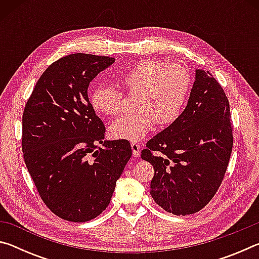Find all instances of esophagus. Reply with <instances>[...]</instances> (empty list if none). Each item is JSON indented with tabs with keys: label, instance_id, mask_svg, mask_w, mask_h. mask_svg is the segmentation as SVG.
Masks as SVG:
<instances>
[{
	"label": "esophagus",
	"instance_id": "34e87169",
	"mask_svg": "<svg viewBox=\"0 0 259 259\" xmlns=\"http://www.w3.org/2000/svg\"><path fill=\"white\" fill-rule=\"evenodd\" d=\"M131 150H133V153H134V156H139L140 155V145L138 143H131Z\"/></svg>",
	"mask_w": 259,
	"mask_h": 259
}]
</instances>
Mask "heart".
<instances>
[{"label": "heart", "mask_w": 259, "mask_h": 259, "mask_svg": "<svg viewBox=\"0 0 259 259\" xmlns=\"http://www.w3.org/2000/svg\"><path fill=\"white\" fill-rule=\"evenodd\" d=\"M120 84L128 94L138 95L137 112L114 121L109 133L114 138L136 142L145 137L155 122L164 126L182 115L191 94L192 76L181 64L146 59L122 73ZM123 99V93L114 87L100 85L90 95L91 106L106 116L117 115Z\"/></svg>", "instance_id": "b5f03b06"}]
</instances>
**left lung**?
<instances>
[{"instance_id":"1","label":"left lung","mask_w":259,"mask_h":259,"mask_svg":"<svg viewBox=\"0 0 259 259\" xmlns=\"http://www.w3.org/2000/svg\"><path fill=\"white\" fill-rule=\"evenodd\" d=\"M230 104L209 71L196 69L182 115L150 139L142 159L154 168L151 195L165 211L192 214L205 207L225 176L233 147Z\"/></svg>"}]
</instances>
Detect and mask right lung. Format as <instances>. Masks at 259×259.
<instances>
[{
    "label": "right lung",
    "instance_id": "right-lung-1",
    "mask_svg": "<svg viewBox=\"0 0 259 259\" xmlns=\"http://www.w3.org/2000/svg\"><path fill=\"white\" fill-rule=\"evenodd\" d=\"M114 60L63 57L43 72L25 105V164L43 202L65 221L83 223L102 213L131 157L126 139L104 140L106 129L88 98L89 83Z\"/></svg>",
    "mask_w": 259,
    "mask_h": 259
}]
</instances>
